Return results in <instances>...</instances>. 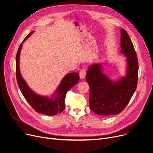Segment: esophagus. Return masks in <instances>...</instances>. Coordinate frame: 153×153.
Returning <instances> with one entry per match:
<instances>
[{"instance_id": "34e87169", "label": "esophagus", "mask_w": 153, "mask_h": 153, "mask_svg": "<svg viewBox=\"0 0 153 153\" xmlns=\"http://www.w3.org/2000/svg\"><path fill=\"white\" fill-rule=\"evenodd\" d=\"M85 75H86V70H85V69L83 68V69H81L80 71V73H79L80 78L81 79L85 78Z\"/></svg>"}]
</instances>
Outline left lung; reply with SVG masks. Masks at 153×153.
I'll return each mask as SVG.
<instances>
[{
    "instance_id": "1",
    "label": "left lung",
    "mask_w": 153,
    "mask_h": 153,
    "mask_svg": "<svg viewBox=\"0 0 153 153\" xmlns=\"http://www.w3.org/2000/svg\"><path fill=\"white\" fill-rule=\"evenodd\" d=\"M121 52L126 57V76L114 81L103 73L102 64L90 66L85 77L90 86L89 102L95 114L108 116L120 114L129 103L137 85L138 59L132 41L121 29Z\"/></svg>"
}]
</instances>
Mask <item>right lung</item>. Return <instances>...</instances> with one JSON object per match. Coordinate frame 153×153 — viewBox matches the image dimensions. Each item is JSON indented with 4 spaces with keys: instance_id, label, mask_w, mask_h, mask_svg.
I'll return each instance as SVG.
<instances>
[{
    "instance_id": "1",
    "label": "right lung",
    "mask_w": 153,
    "mask_h": 153,
    "mask_svg": "<svg viewBox=\"0 0 153 153\" xmlns=\"http://www.w3.org/2000/svg\"><path fill=\"white\" fill-rule=\"evenodd\" d=\"M33 33V32H30L25 38L17 52L16 74L18 84L25 99L36 112L46 115H55L61 113L65 109V99L66 93L79 82V74L78 73L67 74L63 78L56 91L51 98L39 95L33 91L22 78L19 68V57L22 44Z\"/></svg>"
}]
</instances>
